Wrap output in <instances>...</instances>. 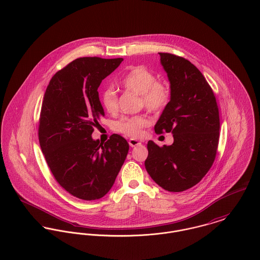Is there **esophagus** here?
Wrapping results in <instances>:
<instances>
[{
	"instance_id": "1",
	"label": "esophagus",
	"mask_w": 260,
	"mask_h": 260,
	"mask_svg": "<svg viewBox=\"0 0 260 260\" xmlns=\"http://www.w3.org/2000/svg\"><path fill=\"white\" fill-rule=\"evenodd\" d=\"M128 144H129V145H131L132 147H135V146L141 145L142 143H141L140 141H138V140H135V139H131V140L128 141Z\"/></svg>"
}]
</instances>
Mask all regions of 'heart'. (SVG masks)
<instances>
[{"label": "heart", "mask_w": 260, "mask_h": 260, "mask_svg": "<svg viewBox=\"0 0 260 260\" xmlns=\"http://www.w3.org/2000/svg\"><path fill=\"white\" fill-rule=\"evenodd\" d=\"M118 83L126 90L139 93L141 98L140 105L152 113H160L170 102L171 90L169 86L157 81L153 73L142 66L132 68L119 79ZM100 100L103 108L108 113H116L117 94L114 87H105L101 92ZM148 124L149 119L145 115L122 116L115 123V129L124 136L138 138Z\"/></svg>", "instance_id": "heart-1"}]
</instances>
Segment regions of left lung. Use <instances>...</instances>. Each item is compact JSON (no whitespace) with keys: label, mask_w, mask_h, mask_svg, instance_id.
Wrapping results in <instances>:
<instances>
[{"label":"left lung","mask_w":260,"mask_h":260,"mask_svg":"<svg viewBox=\"0 0 260 260\" xmlns=\"http://www.w3.org/2000/svg\"><path fill=\"white\" fill-rule=\"evenodd\" d=\"M171 82V101L154 125L172 133L173 144L147 143L144 161L150 177L164 189L180 192L198 184L210 170L219 141V112L213 90L188 59L159 53Z\"/></svg>","instance_id":"1"}]
</instances>
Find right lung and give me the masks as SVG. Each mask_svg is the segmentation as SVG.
I'll list each match as a JSON object with an SVG mask.
<instances>
[{
    "label": "right lung",
    "instance_id": "1",
    "mask_svg": "<svg viewBox=\"0 0 260 260\" xmlns=\"http://www.w3.org/2000/svg\"><path fill=\"white\" fill-rule=\"evenodd\" d=\"M122 60L77 58L53 76L44 95L38 131L42 151L58 184L84 201L109 192L128 152L119 135L105 144L91 138L105 116L98 87Z\"/></svg>",
    "mask_w": 260,
    "mask_h": 260
}]
</instances>
